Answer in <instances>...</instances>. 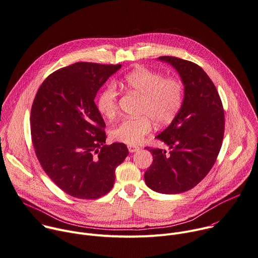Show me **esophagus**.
<instances>
[{
	"mask_svg": "<svg viewBox=\"0 0 258 258\" xmlns=\"http://www.w3.org/2000/svg\"><path fill=\"white\" fill-rule=\"evenodd\" d=\"M128 150L130 153H135V152L139 151V148L135 147V146H128Z\"/></svg>",
	"mask_w": 258,
	"mask_h": 258,
	"instance_id": "34e87169",
	"label": "esophagus"
}]
</instances>
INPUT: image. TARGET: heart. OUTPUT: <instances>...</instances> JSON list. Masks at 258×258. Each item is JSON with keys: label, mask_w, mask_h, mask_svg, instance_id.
Listing matches in <instances>:
<instances>
[{"label": "heart", "mask_w": 258, "mask_h": 258, "mask_svg": "<svg viewBox=\"0 0 258 258\" xmlns=\"http://www.w3.org/2000/svg\"><path fill=\"white\" fill-rule=\"evenodd\" d=\"M123 87L141 96L137 118H125L113 126L110 137L119 142L137 146L153 129V123L163 127L173 122L183 105L184 86L176 78H164L158 72L137 68L125 75ZM96 107L102 116L113 119L118 112V91L108 84L100 91Z\"/></svg>", "instance_id": "b5f03b06"}]
</instances>
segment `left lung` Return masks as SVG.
<instances>
[{"label":"left lung","mask_w":258,"mask_h":258,"mask_svg":"<svg viewBox=\"0 0 258 258\" xmlns=\"http://www.w3.org/2000/svg\"><path fill=\"white\" fill-rule=\"evenodd\" d=\"M159 59L179 74L184 99L175 120L156 137L170 151L147 148L154 160L145 180L153 190L172 195L192 188L209 173L222 145L224 111L216 87L202 68L173 56Z\"/></svg>","instance_id":"8db88e82"}]
</instances>
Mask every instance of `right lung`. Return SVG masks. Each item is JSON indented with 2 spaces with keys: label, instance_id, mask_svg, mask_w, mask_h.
<instances>
[{
  "label": "right lung",
  "instance_id": "1",
  "mask_svg": "<svg viewBox=\"0 0 258 258\" xmlns=\"http://www.w3.org/2000/svg\"><path fill=\"white\" fill-rule=\"evenodd\" d=\"M121 64L77 62L48 76L31 111L37 158L51 180L68 195L94 200L113 186L114 171L129 152L106 146L105 123L94 102L97 91Z\"/></svg>",
  "mask_w": 258,
  "mask_h": 258
}]
</instances>
